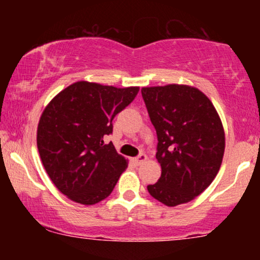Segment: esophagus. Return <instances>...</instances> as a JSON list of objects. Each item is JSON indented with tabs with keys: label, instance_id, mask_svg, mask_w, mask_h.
I'll use <instances>...</instances> for the list:
<instances>
[{
	"label": "esophagus",
	"instance_id": "esophagus-1",
	"mask_svg": "<svg viewBox=\"0 0 260 260\" xmlns=\"http://www.w3.org/2000/svg\"><path fill=\"white\" fill-rule=\"evenodd\" d=\"M147 159H148V157H147V155L142 153V154H139L138 156H137V157H134L133 161H134V164H136V165H140V164H142V162H144V161L147 160Z\"/></svg>",
	"mask_w": 260,
	"mask_h": 260
}]
</instances>
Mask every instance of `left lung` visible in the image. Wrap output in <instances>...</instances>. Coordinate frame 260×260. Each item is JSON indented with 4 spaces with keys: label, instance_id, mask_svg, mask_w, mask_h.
Returning a JSON list of instances; mask_svg holds the SVG:
<instances>
[{
    "label": "left lung",
    "instance_id": "obj_1",
    "mask_svg": "<svg viewBox=\"0 0 260 260\" xmlns=\"http://www.w3.org/2000/svg\"><path fill=\"white\" fill-rule=\"evenodd\" d=\"M156 131L161 177L149 184L151 197L168 205L190 202L213 182L225 151L221 120L198 89L169 84L142 89Z\"/></svg>",
    "mask_w": 260,
    "mask_h": 260
}]
</instances>
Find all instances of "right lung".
Here are the masks:
<instances>
[{"label": "right lung", "instance_id": "1", "mask_svg": "<svg viewBox=\"0 0 260 260\" xmlns=\"http://www.w3.org/2000/svg\"><path fill=\"white\" fill-rule=\"evenodd\" d=\"M138 86L115 88L77 82L56 95L38 126V149L59 192L80 204H96L111 194L127 161L104 139L112 120L138 94Z\"/></svg>", "mask_w": 260, "mask_h": 260}]
</instances>
